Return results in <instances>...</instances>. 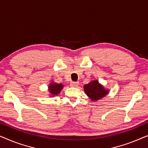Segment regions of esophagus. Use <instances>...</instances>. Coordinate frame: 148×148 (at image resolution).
Returning <instances> with one entry per match:
<instances>
[{"mask_svg":"<svg viewBox=\"0 0 148 148\" xmlns=\"http://www.w3.org/2000/svg\"><path fill=\"white\" fill-rule=\"evenodd\" d=\"M78 85H79V83L75 82H72L70 84V86L71 87H73V88H75V87H77Z\"/></svg>","mask_w":148,"mask_h":148,"instance_id":"obj_1","label":"esophagus"}]
</instances>
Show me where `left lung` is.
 Listing matches in <instances>:
<instances>
[{
	"label": "left lung",
	"mask_w": 148,
	"mask_h": 148,
	"mask_svg": "<svg viewBox=\"0 0 148 148\" xmlns=\"http://www.w3.org/2000/svg\"><path fill=\"white\" fill-rule=\"evenodd\" d=\"M84 91L91 100L96 101L104 97L108 93V90H105L97 80H94L86 84L84 87Z\"/></svg>",
	"instance_id": "left-lung-1"
}]
</instances>
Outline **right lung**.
<instances>
[{
    "mask_svg": "<svg viewBox=\"0 0 148 148\" xmlns=\"http://www.w3.org/2000/svg\"><path fill=\"white\" fill-rule=\"evenodd\" d=\"M62 88H63V86H62V84H55V83H52L51 84H50L49 92L54 96V95H57L58 94H59Z\"/></svg>",
    "mask_w": 148,
    "mask_h": 148,
    "instance_id": "obj_1",
    "label": "right lung"
}]
</instances>
